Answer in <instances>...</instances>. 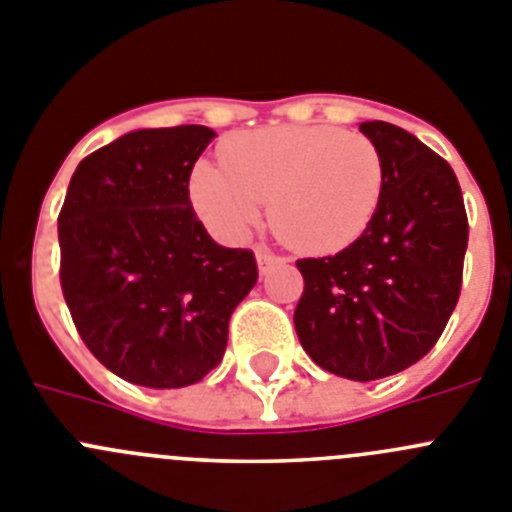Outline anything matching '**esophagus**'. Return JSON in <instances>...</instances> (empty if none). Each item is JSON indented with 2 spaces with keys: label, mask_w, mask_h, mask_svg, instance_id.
Masks as SVG:
<instances>
[{
  "label": "esophagus",
  "mask_w": 512,
  "mask_h": 512,
  "mask_svg": "<svg viewBox=\"0 0 512 512\" xmlns=\"http://www.w3.org/2000/svg\"><path fill=\"white\" fill-rule=\"evenodd\" d=\"M283 262H285L283 255H275V252L267 250V247H260V250H257V265H260L262 273L270 270L273 265H283Z\"/></svg>",
  "instance_id": "esophagus-1"
}]
</instances>
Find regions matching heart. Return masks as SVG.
<instances>
[{
	"label": "heart",
	"mask_w": 512,
	"mask_h": 512,
	"mask_svg": "<svg viewBox=\"0 0 512 512\" xmlns=\"http://www.w3.org/2000/svg\"><path fill=\"white\" fill-rule=\"evenodd\" d=\"M222 165L196 163L188 196L219 237H245L270 201L273 227L313 255L362 237L382 191V158L372 140L331 124H285L229 137Z\"/></svg>",
	"instance_id": "obj_1"
}]
</instances>
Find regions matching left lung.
<instances>
[{
	"label": "left lung",
	"mask_w": 512,
	"mask_h": 512,
	"mask_svg": "<svg viewBox=\"0 0 512 512\" xmlns=\"http://www.w3.org/2000/svg\"><path fill=\"white\" fill-rule=\"evenodd\" d=\"M382 158L372 222L329 257H303L296 324L326 372L377 380L426 357L459 301L469 224L451 165L390 122H362Z\"/></svg>",
	"instance_id": "1"
}]
</instances>
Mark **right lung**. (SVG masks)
<instances>
[{
  "mask_svg": "<svg viewBox=\"0 0 512 512\" xmlns=\"http://www.w3.org/2000/svg\"><path fill=\"white\" fill-rule=\"evenodd\" d=\"M214 137L201 124L137 130L78 163L58 214L61 288L101 365L145 388H186L224 357L255 288L252 250L216 245L188 199Z\"/></svg>",
  "mask_w": 512,
  "mask_h": 512,
  "instance_id": "right-lung-1",
  "label": "right lung"
}]
</instances>
